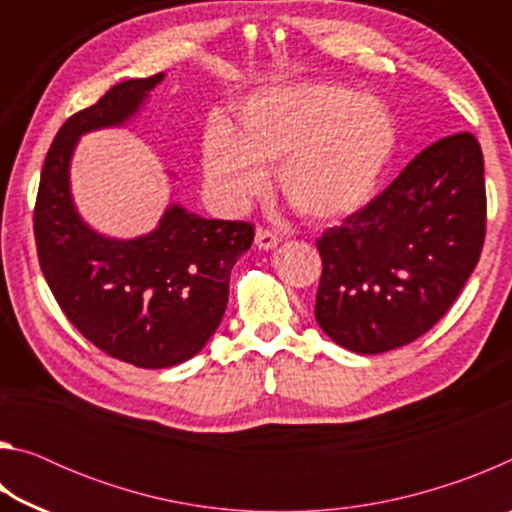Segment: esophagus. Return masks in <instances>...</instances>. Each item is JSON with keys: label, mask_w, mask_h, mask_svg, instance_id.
Masks as SVG:
<instances>
[{"label": "esophagus", "mask_w": 512, "mask_h": 512, "mask_svg": "<svg viewBox=\"0 0 512 512\" xmlns=\"http://www.w3.org/2000/svg\"><path fill=\"white\" fill-rule=\"evenodd\" d=\"M280 241H282L280 235L273 230H257V235H255V246L259 250H273V248H277Z\"/></svg>", "instance_id": "1"}]
</instances>
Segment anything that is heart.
<instances>
[{
    "label": "heart",
    "instance_id": "heart-1",
    "mask_svg": "<svg viewBox=\"0 0 512 512\" xmlns=\"http://www.w3.org/2000/svg\"><path fill=\"white\" fill-rule=\"evenodd\" d=\"M395 146L393 112L379 97L300 83L250 94L237 108V133L212 121L201 160L205 183L225 210H244L264 194L266 167L277 164L284 201L325 223L370 201Z\"/></svg>",
    "mask_w": 512,
    "mask_h": 512
}]
</instances>
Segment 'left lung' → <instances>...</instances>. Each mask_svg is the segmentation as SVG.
<instances>
[{
	"mask_svg": "<svg viewBox=\"0 0 512 512\" xmlns=\"http://www.w3.org/2000/svg\"><path fill=\"white\" fill-rule=\"evenodd\" d=\"M485 237L483 153L472 133L433 142L384 192L316 241V320L341 348L379 354L454 305Z\"/></svg>",
	"mask_w": 512,
	"mask_h": 512,
	"instance_id": "8db88e82",
	"label": "left lung"
}]
</instances>
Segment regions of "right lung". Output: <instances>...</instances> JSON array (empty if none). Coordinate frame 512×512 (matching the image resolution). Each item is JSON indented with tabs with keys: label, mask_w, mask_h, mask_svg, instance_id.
<instances>
[{
	"label": "right lung",
	"mask_w": 512,
	"mask_h": 512,
	"mask_svg": "<svg viewBox=\"0 0 512 512\" xmlns=\"http://www.w3.org/2000/svg\"><path fill=\"white\" fill-rule=\"evenodd\" d=\"M164 74L112 85L69 117L42 167L33 214L38 259L60 309L99 350L137 368H171L203 350L228 305L230 271L253 244L250 223L203 219L169 203L146 235H101L76 210L72 158L83 135L140 115Z\"/></svg>",
	"instance_id": "right-lung-1"
}]
</instances>
